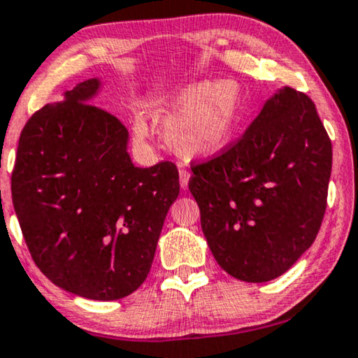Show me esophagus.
Masks as SVG:
<instances>
[{
	"label": "esophagus",
	"mask_w": 358,
	"mask_h": 358,
	"mask_svg": "<svg viewBox=\"0 0 358 358\" xmlns=\"http://www.w3.org/2000/svg\"><path fill=\"white\" fill-rule=\"evenodd\" d=\"M189 179H191L189 172H187L186 169H179V182L182 189H187V186H189Z\"/></svg>",
	"instance_id": "34e87169"
}]
</instances>
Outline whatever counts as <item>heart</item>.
I'll list each match as a JSON object with an SVG mask.
<instances>
[{"label": "heart", "instance_id": "b5f03b06", "mask_svg": "<svg viewBox=\"0 0 358 358\" xmlns=\"http://www.w3.org/2000/svg\"><path fill=\"white\" fill-rule=\"evenodd\" d=\"M154 122L172 152L186 159L222 154L233 142L245 115V98L238 83L194 81L159 96ZM134 134L147 138L142 115L134 116Z\"/></svg>", "mask_w": 358, "mask_h": 358}]
</instances>
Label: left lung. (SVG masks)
Returning <instances> with one entry per match:
<instances>
[{"label":"left lung","mask_w":358,"mask_h":358,"mask_svg":"<svg viewBox=\"0 0 358 358\" xmlns=\"http://www.w3.org/2000/svg\"><path fill=\"white\" fill-rule=\"evenodd\" d=\"M330 176L315 103L280 87L235 145L192 167L189 191L218 266L245 282L287 272L318 235Z\"/></svg>","instance_id":"left-lung-1"}]
</instances>
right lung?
<instances>
[{
    "label": "right lung",
    "instance_id": "1",
    "mask_svg": "<svg viewBox=\"0 0 358 358\" xmlns=\"http://www.w3.org/2000/svg\"><path fill=\"white\" fill-rule=\"evenodd\" d=\"M101 87L99 78L79 83L28 120L11 196L40 271L72 294L115 301L147 279L179 172L134 166L127 128L91 104Z\"/></svg>",
    "mask_w": 358,
    "mask_h": 358
}]
</instances>
